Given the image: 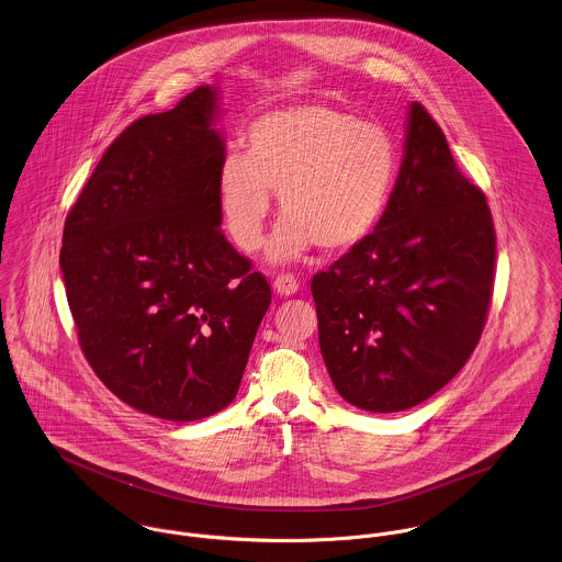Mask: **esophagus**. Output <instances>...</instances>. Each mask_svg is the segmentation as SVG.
Instances as JSON below:
<instances>
[{
  "label": "esophagus",
  "mask_w": 562,
  "mask_h": 562,
  "mask_svg": "<svg viewBox=\"0 0 562 562\" xmlns=\"http://www.w3.org/2000/svg\"><path fill=\"white\" fill-rule=\"evenodd\" d=\"M272 288L279 296H294L299 292V279L294 274H279Z\"/></svg>",
  "instance_id": "obj_1"
}]
</instances>
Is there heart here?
Masks as SVG:
<instances>
[{
    "instance_id": "b5f03b06",
    "label": "heart",
    "mask_w": 562,
    "mask_h": 562,
    "mask_svg": "<svg viewBox=\"0 0 562 562\" xmlns=\"http://www.w3.org/2000/svg\"><path fill=\"white\" fill-rule=\"evenodd\" d=\"M244 145L246 154L229 151L216 170L223 225L244 250L263 241L270 190L283 214L268 248L274 261L316 244L348 250L381 223L398 175V147L383 125L299 103L257 116Z\"/></svg>"
}]
</instances>
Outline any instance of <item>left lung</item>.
<instances>
[{
    "instance_id": "obj_1",
    "label": "left lung",
    "mask_w": 562,
    "mask_h": 562,
    "mask_svg": "<svg viewBox=\"0 0 562 562\" xmlns=\"http://www.w3.org/2000/svg\"><path fill=\"white\" fill-rule=\"evenodd\" d=\"M493 268L486 199L413 101L381 223L312 279L322 359L337 394L363 411L396 413L448 385L481 339Z\"/></svg>"
}]
</instances>
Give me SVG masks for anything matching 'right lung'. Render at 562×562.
Masks as SVG:
<instances>
[{
    "label": "right lung",
    "mask_w": 562,
    "mask_h": 562,
    "mask_svg": "<svg viewBox=\"0 0 562 562\" xmlns=\"http://www.w3.org/2000/svg\"><path fill=\"white\" fill-rule=\"evenodd\" d=\"M216 86L134 121L67 216L60 268L81 350L130 406L194 422L236 398L270 285L218 229Z\"/></svg>",
    "instance_id": "obj_1"
}]
</instances>
